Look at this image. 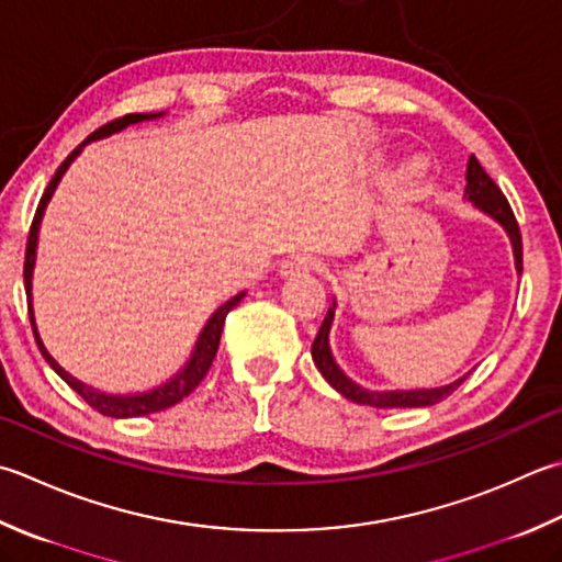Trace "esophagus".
<instances>
[{
	"label": "esophagus",
	"mask_w": 562,
	"mask_h": 562,
	"mask_svg": "<svg viewBox=\"0 0 562 562\" xmlns=\"http://www.w3.org/2000/svg\"><path fill=\"white\" fill-rule=\"evenodd\" d=\"M312 270H318V260L312 258V256H306V252H302V256H294L290 260H284L282 268H280V274H282V278H294V274L312 272Z\"/></svg>",
	"instance_id": "1"
}]
</instances>
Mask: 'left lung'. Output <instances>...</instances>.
Masks as SVG:
<instances>
[{
	"label": "left lung",
	"instance_id": "left-lung-1",
	"mask_svg": "<svg viewBox=\"0 0 562 562\" xmlns=\"http://www.w3.org/2000/svg\"><path fill=\"white\" fill-rule=\"evenodd\" d=\"M465 180H468L465 200L475 209H480L482 214H487L492 222H497L504 231H507V236L512 240V252H514V268L521 274V266H524L521 262V234H519V224H516L507 196L502 194L499 187L494 184V180L477 162L475 156H470V160H468ZM334 316H336V296H334L331 306H328L324 324H322V328H318V334L312 344V358H314V366L318 368V372L324 375V380L350 402L380 406V409H397V406H431V404H438L441 400H446L450 392H456L468 378V375H463L453 382L441 384V387H428V390H368V387H362V384L350 380L346 372L340 370V366L331 353L328 334H331Z\"/></svg>",
	"mask_w": 562,
	"mask_h": 562
}]
</instances>
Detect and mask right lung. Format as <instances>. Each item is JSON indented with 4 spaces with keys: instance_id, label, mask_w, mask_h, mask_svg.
<instances>
[{
    "instance_id": "right-lung-1",
    "label": "right lung",
    "mask_w": 562,
    "mask_h": 562,
    "mask_svg": "<svg viewBox=\"0 0 562 562\" xmlns=\"http://www.w3.org/2000/svg\"><path fill=\"white\" fill-rule=\"evenodd\" d=\"M165 116V112H158V114H128L124 119H116L112 121V124H106L102 128H97L92 136H87L80 146H77L68 158L63 160V165L58 170H55L53 180L48 182L46 192H43L41 202H38V209H36V216H33V224H31V231H29V244H26V260H24V288H26V302H29V318H31V328H33V336H36V344H38V350L41 356L46 358L48 366L58 372V375L70 384V387L80 394V397L92 406V409H97L99 414L104 416H112V419H134V416H146V414H153V412H162L168 409V406L182 402L187 394H190L196 384H200L204 380V375L209 372V368H212V360L216 356L218 350V340H222V331H224V322H226V314L234 310V306L244 300L246 292H238L231 296L228 302H224L218 310L206 318L204 328L200 331V336H196V344L192 348L190 358H187L184 366L175 372V375L170 380H165L162 384H158V387L153 390H146V392H136V394H109V392H102V390H94L90 387V384H85L82 380L72 378L68 370H65L58 360H55L48 348L43 346L41 340V334H38V326H36V316H33V266H36V248H38V231H41V222H43V214H46V206L50 202V196L55 192V187H58V182L63 180L65 170L70 168L72 160L80 156L82 148L87 146V143L92 140H99V138H106L112 134H119V131H124L126 126H134V124H140V121H153V119H160Z\"/></svg>"
}]
</instances>
